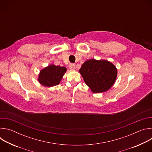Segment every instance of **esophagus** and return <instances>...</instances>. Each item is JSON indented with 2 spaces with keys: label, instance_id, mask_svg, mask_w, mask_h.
Returning a JSON list of instances; mask_svg holds the SVG:
<instances>
[{
  "label": "esophagus",
  "instance_id": "34e87169",
  "mask_svg": "<svg viewBox=\"0 0 152 152\" xmlns=\"http://www.w3.org/2000/svg\"><path fill=\"white\" fill-rule=\"evenodd\" d=\"M69 69L70 70H74L75 69V65L74 64H70L69 65Z\"/></svg>",
  "mask_w": 152,
  "mask_h": 152
}]
</instances>
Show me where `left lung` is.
<instances>
[{"mask_svg": "<svg viewBox=\"0 0 152 152\" xmlns=\"http://www.w3.org/2000/svg\"><path fill=\"white\" fill-rule=\"evenodd\" d=\"M79 72L85 83L94 93L107 91L114 83L117 75V70L113 64L94 59L85 61Z\"/></svg>", "mask_w": 152, "mask_h": 152, "instance_id": "8db88e82", "label": "left lung"}]
</instances>
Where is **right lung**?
I'll return each instance as SVG.
<instances>
[{
	"mask_svg": "<svg viewBox=\"0 0 152 152\" xmlns=\"http://www.w3.org/2000/svg\"><path fill=\"white\" fill-rule=\"evenodd\" d=\"M66 71L67 69L65 67L56 66L53 64L50 65L40 71L38 81L41 85L48 87L57 85Z\"/></svg>",
	"mask_w": 152,
	"mask_h": 152,
	"instance_id": "add662e5",
	"label": "right lung"
}]
</instances>
